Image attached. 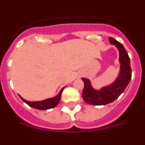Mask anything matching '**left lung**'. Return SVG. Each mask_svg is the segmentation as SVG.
I'll use <instances>...</instances> for the list:
<instances>
[{
  "label": "left lung",
  "mask_w": 145,
  "mask_h": 145,
  "mask_svg": "<svg viewBox=\"0 0 145 145\" xmlns=\"http://www.w3.org/2000/svg\"><path fill=\"white\" fill-rule=\"evenodd\" d=\"M112 45H115L119 52V62L120 64L118 76L110 85L97 90L92 87L88 79L82 78L84 83L82 97L86 103L93 105H105L115 101L124 91L131 78L130 58L123 46L116 39L109 38Z\"/></svg>",
  "instance_id": "obj_1"
}]
</instances>
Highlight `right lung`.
<instances>
[{
  "mask_svg": "<svg viewBox=\"0 0 145 145\" xmlns=\"http://www.w3.org/2000/svg\"><path fill=\"white\" fill-rule=\"evenodd\" d=\"M64 88H65V87L61 88V91H59V93L57 96H55L54 97L46 99H45V100L43 101H38V102H29V101H27L25 100V99H24L22 97H20V98L22 99V100L23 102H25L26 104H27L29 107H31L35 109H38V110H46L53 108V107H56V106L58 105V103L60 101V99H61V93L63 91Z\"/></svg>",
  "mask_w": 145,
  "mask_h": 145,
  "instance_id": "add662e5",
  "label": "right lung"
}]
</instances>
